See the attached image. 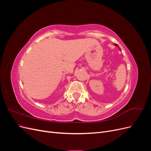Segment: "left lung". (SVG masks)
Returning <instances> with one entry per match:
<instances>
[{
	"mask_svg": "<svg viewBox=\"0 0 151 151\" xmlns=\"http://www.w3.org/2000/svg\"><path fill=\"white\" fill-rule=\"evenodd\" d=\"M115 45H116V46H118V45H116V44H115Z\"/></svg>",
	"mask_w": 151,
	"mask_h": 151,
	"instance_id": "8db88e82",
	"label": "left lung"
}]
</instances>
